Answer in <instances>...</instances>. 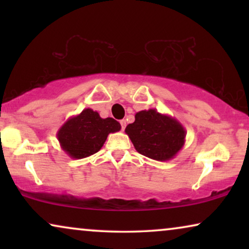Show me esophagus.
<instances>
[{
	"instance_id": "esophagus-1",
	"label": "esophagus",
	"mask_w": 249,
	"mask_h": 249,
	"mask_svg": "<svg viewBox=\"0 0 249 249\" xmlns=\"http://www.w3.org/2000/svg\"><path fill=\"white\" fill-rule=\"evenodd\" d=\"M120 124H121V128H122V130H124V128H125V120H121L120 121Z\"/></svg>"
}]
</instances>
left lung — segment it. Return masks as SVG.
<instances>
[{"mask_svg":"<svg viewBox=\"0 0 249 249\" xmlns=\"http://www.w3.org/2000/svg\"><path fill=\"white\" fill-rule=\"evenodd\" d=\"M124 131L139 154L161 162L175 158L186 141L183 125L155 108L137 112Z\"/></svg>","mask_w":249,"mask_h":249,"instance_id":"8db88e82","label":"left lung"}]
</instances>
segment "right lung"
<instances>
[{"label":"right lung","instance_id":"1","mask_svg":"<svg viewBox=\"0 0 249 249\" xmlns=\"http://www.w3.org/2000/svg\"><path fill=\"white\" fill-rule=\"evenodd\" d=\"M121 129L113 118L102 119L98 112L85 108L81 113L70 117L57 131L61 148L71 159L79 160L95 154L102 148L108 134Z\"/></svg>","mask_w":249,"mask_h":249}]
</instances>
